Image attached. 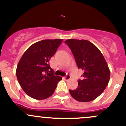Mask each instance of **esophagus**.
Returning a JSON list of instances; mask_svg holds the SVG:
<instances>
[{
    "label": "esophagus",
    "instance_id": "1",
    "mask_svg": "<svg viewBox=\"0 0 126 126\" xmlns=\"http://www.w3.org/2000/svg\"><path fill=\"white\" fill-rule=\"evenodd\" d=\"M64 79L66 80H69L71 79V76H69V75H67V76H66L65 77H64Z\"/></svg>",
    "mask_w": 126,
    "mask_h": 126
}]
</instances>
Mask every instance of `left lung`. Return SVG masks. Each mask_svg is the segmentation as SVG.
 <instances>
[{
	"instance_id": "left-lung-1",
	"label": "left lung",
	"mask_w": 126,
	"mask_h": 126,
	"mask_svg": "<svg viewBox=\"0 0 126 126\" xmlns=\"http://www.w3.org/2000/svg\"><path fill=\"white\" fill-rule=\"evenodd\" d=\"M73 54L77 67L83 71L76 90H69L79 102H90L102 93L110 80V71L99 49L85 39H67L65 42Z\"/></svg>"
}]
</instances>
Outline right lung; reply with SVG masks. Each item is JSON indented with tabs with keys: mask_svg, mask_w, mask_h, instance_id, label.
I'll list each match as a JSON object with an SVG mask.
<instances>
[{
	"mask_svg": "<svg viewBox=\"0 0 126 126\" xmlns=\"http://www.w3.org/2000/svg\"><path fill=\"white\" fill-rule=\"evenodd\" d=\"M63 39H44L30 46L20 59L16 77L24 92L32 98L43 100L54 94L57 83L62 79L54 75L49 65Z\"/></svg>",
	"mask_w": 126,
	"mask_h": 126,
	"instance_id": "1",
	"label": "right lung"
}]
</instances>
